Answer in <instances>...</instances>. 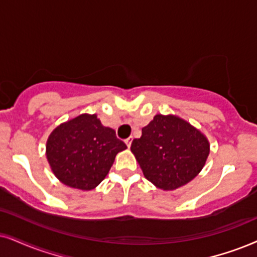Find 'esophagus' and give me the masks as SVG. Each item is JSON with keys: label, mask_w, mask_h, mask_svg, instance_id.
Masks as SVG:
<instances>
[{"label": "esophagus", "mask_w": 257, "mask_h": 257, "mask_svg": "<svg viewBox=\"0 0 257 257\" xmlns=\"http://www.w3.org/2000/svg\"><path fill=\"white\" fill-rule=\"evenodd\" d=\"M132 141H133V138H128L125 140V145L128 146V148H131V146H132Z\"/></svg>", "instance_id": "esophagus-1"}]
</instances>
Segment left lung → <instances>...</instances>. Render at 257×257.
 <instances>
[{"label": "left lung", "instance_id": "obj_1", "mask_svg": "<svg viewBox=\"0 0 257 257\" xmlns=\"http://www.w3.org/2000/svg\"><path fill=\"white\" fill-rule=\"evenodd\" d=\"M132 152L146 179L165 191L184 186L197 177L210 153L207 139L174 115H155L133 140Z\"/></svg>", "mask_w": 257, "mask_h": 257}]
</instances>
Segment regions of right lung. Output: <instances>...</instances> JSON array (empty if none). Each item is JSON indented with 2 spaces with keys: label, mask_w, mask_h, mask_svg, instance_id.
I'll list each match as a JSON object with an SVG mask.
<instances>
[{
  "label": "right lung",
  "mask_w": 257,
  "mask_h": 257,
  "mask_svg": "<svg viewBox=\"0 0 257 257\" xmlns=\"http://www.w3.org/2000/svg\"><path fill=\"white\" fill-rule=\"evenodd\" d=\"M125 144L113 129L104 126L96 113L77 116L61 123L46 144L48 164L61 183L89 191L100 184Z\"/></svg>",
  "instance_id": "add662e5"
}]
</instances>
